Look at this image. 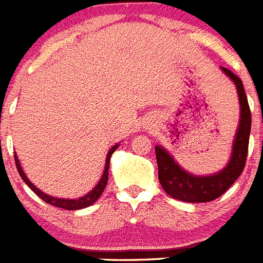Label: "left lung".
Listing matches in <instances>:
<instances>
[{"mask_svg":"<svg viewBox=\"0 0 263 263\" xmlns=\"http://www.w3.org/2000/svg\"><path fill=\"white\" fill-rule=\"evenodd\" d=\"M223 72L236 83L241 104V120L236 140L233 144V154L225 170L213 176L198 177L180 168L168 152L160 145L155 147L157 166H159V181L164 191L173 198L185 202H208L223 195L234 184L242 173L246 164L249 148V136L252 128V112L248 103L242 81L229 68L222 67Z\"/></svg>","mask_w":263,"mask_h":263,"instance_id":"1","label":"left lung"}]
</instances>
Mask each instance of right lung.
Instances as JSON below:
<instances>
[{"instance_id":"add662e5","label":"right lung","mask_w":263,"mask_h":263,"mask_svg":"<svg viewBox=\"0 0 263 263\" xmlns=\"http://www.w3.org/2000/svg\"><path fill=\"white\" fill-rule=\"evenodd\" d=\"M116 147L118 145H114L111 149H109L108 155H107V159H106V166H104V173L103 176H102V179H100V181L98 182V185L95 186V188L92 189V191L90 192V193H87L86 196H83V197L78 198V200H67V198H55V197H51V196H47L46 193H42V192L40 191V189L36 188V186H34L33 184H31L29 180H27V177L25 176L24 171H22L21 165H20V163H18V159L17 156H14V160H15V166H17V171L18 173H20V176L22 177V180H24L25 182L27 184V186L30 189H33V192L35 193L38 197L42 198L45 202H47V204L50 205H54V206H58V208H63V209H67V211H77V209H83V208H87L90 206L91 204H93L95 201L98 200V198L100 197V195L103 193L104 188H106L107 185V181H108V168H109V159H111V155L114 154V151L116 149Z\"/></svg>"}]
</instances>
